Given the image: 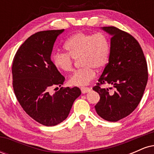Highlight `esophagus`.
<instances>
[{"label":"esophagus","mask_w":154,"mask_h":154,"mask_svg":"<svg viewBox=\"0 0 154 154\" xmlns=\"http://www.w3.org/2000/svg\"><path fill=\"white\" fill-rule=\"evenodd\" d=\"M80 90H81V91H82V93H86L91 91V88H89L88 87H81Z\"/></svg>","instance_id":"esophagus-1"}]
</instances>
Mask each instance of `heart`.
I'll return each mask as SVG.
<instances>
[{"mask_svg": "<svg viewBox=\"0 0 154 154\" xmlns=\"http://www.w3.org/2000/svg\"><path fill=\"white\" fill-rule=\"evenodd\" d=\"M67 53L57 51L53 56L54 66L60 72L72 71L75 60L79 59L80 66L69 78V84L75 86L88 85L95 77V70L107 64L111 51L109 39L103 32H78L68 38L64 44Z\"/></svg>", "mask_w": 154, "mask_h": 154, "instance_id": "heart-1", "label": "heart"}]
</instances>
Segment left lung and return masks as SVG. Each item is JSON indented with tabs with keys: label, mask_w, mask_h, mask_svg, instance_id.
Listing matches in <instances>:
<instances>
[{
	"label": "left lung",
	"mask_w": 154,
	"mask_h": 154,
	"mask_svg": "<svg viewBox=\"0 0 154 154\" xmlns=\"http://www.w3.org/2000/svg\"><path fill=\"white\" fill-rule=\"evenodd\" d=\"M103 29L112 37L109 62L93 88L100 95L95 108L103 119L117 122L138 106L147 85L148 66L142 48L132 35L113 26ZM106 84L112 87H101Z\"/></svg>",
	"instance_id": "8db88e82"
}]
</instances>
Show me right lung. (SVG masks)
Returning <instances> with one entry per match:
<instances>
[{"label":"right lung","instance_id":"obj_1","mask_svg":"<svg viewBox=\"0 0 154 154\" xmlns=\"http://www.w3.org/2000/svg\"><path fill=\"white\" fill-rule=\"evenodd\" d=\"M63 29L40 31L19 48L13 59L12 85L17 100L33 119L45 126H55L66 119L79 88H61L54 95L51 87H61L65 77L51 59L56 38Z\"/></svg>","mask_w":154,"mask_h":154}]
</instances>
